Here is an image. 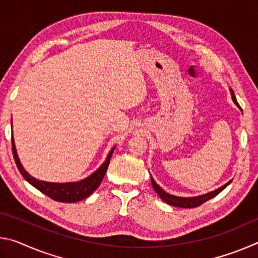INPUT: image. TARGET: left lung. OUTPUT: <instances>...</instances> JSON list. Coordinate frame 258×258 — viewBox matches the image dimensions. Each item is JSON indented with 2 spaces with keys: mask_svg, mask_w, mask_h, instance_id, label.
Masks as SVG:
<instances>
[{
  "mask_svg": "<svg viewBox=\"0 0 258 258\" xmlns=\"http://www.w3.org/2000/svg\"><path fill=\"white\" fill-rule=\"evenodd\" d=\"M230 92H231V97H232V101L235 103V106L240 108L237 99H235L233 90L230 89ZM240 110L242 111V109H240ZM231 182H232V180H230L228 183H225L224 185L220 186L216 190L211 191V192H208V194H205V195H202V196H197V197H177V196L169 195L168 192L164 191L158 184H157L156 181L151 176V184H152V186H154V189L157 192V195H158L159 197L161 198V200L165 202L166 204L172 205V206H174V207H181V208H194V207L200 206V205L206 203L207 200L215 197V196L220 194L221 191H223L225 187L230 184Z\"/></svg>",
  "mask_w": 258,
  "mask_h": 258,
  "instance_id": "8db88e82",
  "label": "left lung"
}]
</instances>
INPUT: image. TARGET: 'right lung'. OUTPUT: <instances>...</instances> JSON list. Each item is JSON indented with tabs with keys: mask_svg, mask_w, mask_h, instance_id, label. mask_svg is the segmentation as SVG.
Returning <instances> with one entry per match:
<instances>
[{
	"mask_svg": "<svg viewBox=\"0 0 258 258\" xmlns=\"http://www.w3.org/2000/svg\"><path fill=\"white\" fill-rule=\"evenodd\" d=\"M12 120V119H11ZM116 146L111 148V150L109 151L107 155L106 160L103 161L101 166L93 172L91 175H89L85 178H83L81 181L76 182H66V183H55V182H45L37 180V178L33 177L24 168L23 164L20 163V159L17 154L15 140L12 137V152H14L15 161L18 167L21 175L28 183H30L34 187H36L37 190H40L43 194L46 195L47 197L55 200V202L61 203H76L80 202L89 197L93 194V192L98 189V186L101 184V182L104 177V174L107 172V168L110 163L112 152L115 150Z\"/></svg>",
	"mask_w": 258,
	"mask_h": 258,
	"instance_id": "right-lung-1",
	"label": "right lung"
}]
</instances>
